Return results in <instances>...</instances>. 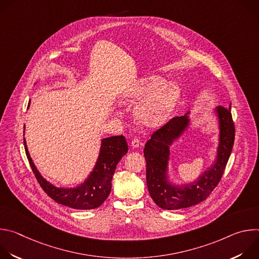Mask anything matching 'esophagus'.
<instances>
[{"instance_id": "esophagus-1", "label": "esophagus", "mask_w": 259, "mask_h": 259, "mask_svg": "<svg viewBox=\"0 0 259 259\" xmlns=\"http://www.w3.org/2000/svg\"><path fill=\"white\" fill-rule=\"evenodd\" d=\"M139 145H140V141L137 138H134L131 142V146L133 147V149H137V147H139Z\"/></svg>"}]
</instances>
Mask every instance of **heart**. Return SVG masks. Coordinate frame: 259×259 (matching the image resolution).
I'll list each match as a JSON object with an SVG mask.
<instances>
[{
  "mask_svg": "<svg viewBox=\"0 0 259 259\" xmlns=\"http://www.w3.org/2000/svg\"><path fill=\"white\" fill-rule=\"evenodd\" d=\"M181 96L176 83H167L161 76L143 78L127 94L130 101H141L135 109L138 122L145 127H160L167 123Z\"/></svg>",
  "mask_w": 259,
  "mask_h": 259,
  "instance_id": "1",
  "label": "heart"
}]
</instances>
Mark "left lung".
<instances>
[{
    "label": "left lung",
    "mask_w": 259,
    "mask_h": 259,
    "mask_svg": "<svg viewBox=\"0 0 259 259\" xmlns=\"http://www.w3.org/2000/svg\"><path fill=\"white\" fill-rule=\"evenodd\" d=\"M214 115L219 129L215 159L210 167L190 183H173L169 180L168 173L171 146L190 128L192 123L190 112L170 120L146 142L143 153L146 161L147 189L152 199L160 208L178 210L197 205L207 199L220 181L235 140L231 104L229 108L215 107Z\"/></svg>",
    "instance_id": "1"
}]
</instances>
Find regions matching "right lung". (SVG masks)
I'll return each mask as SVG.
<instances>
[{"instance_id": "add662e5", "label": "right lung", "mask_w": 259, "mask_h": 259, "mask_svg": "<svg viewBox=\"0 0 259 259\" xmlns=\"http://www.w3.org/2000/svg\"><path fill=\"white\" fill-rule=\"evenodd\" d=\"M23 143L31 170L45 193L58 204L79 210L95 209L105 201L112 190L116 167L128 152V144L123 135L102 138L95 166L84 182L73 188H58L44 178L36 169L28 153L25 138Z\"/></svg>"}]
</instances>
